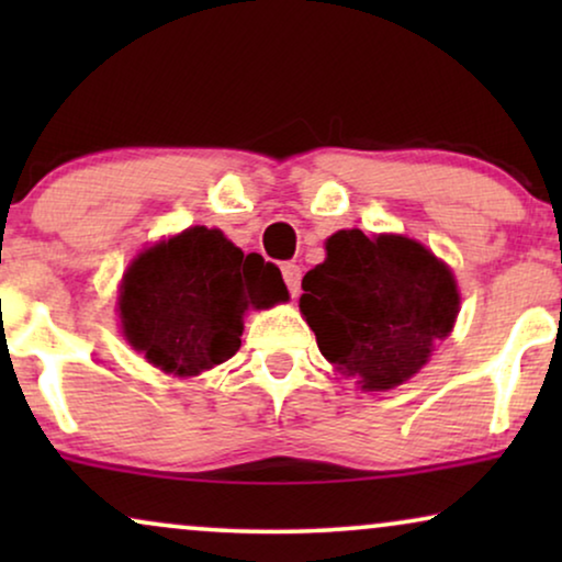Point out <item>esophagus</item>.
<instances>
[{
  "mask_svg": "<svg viewBox=\"0 0 562 562\" xmlns=\"http://www.w3.org/2000/svg\"><path fill=\"white\" fill-rule=\"evenodd\" d=\"M281 273H283V281H286V286H289V294L296 296L299 283H302V268H299L296 263H283Z\"/></svg>",
  "mask_w": 562,
  "mask_h": 562,
  "instance_id": "1",
  "label": "esophagus"
}]
</instances>
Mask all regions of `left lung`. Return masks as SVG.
I'll return each instance as SVG.
<instances>
[{"label": "left lung", "instance_id": "obj_1", "mask_svg": "<svg viewBox=\"0 0 562 562\" xmlns=\"http://www.w3.org/2000/svg\"><path fill=\"white\" fill-rule=\"evenodd\" d=\"M325 263L304 276L299 310L319 352L363 391L412 379L460 312L456 276L432 250L404 235L340 229Z\"/></svg>", "mask_w": 562, "mask_h": 562}]
</instances>
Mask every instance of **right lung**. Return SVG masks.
Masks as SVG:
<instances>
[{"instance_id": "obj_1", "label": "right lung", "mask_w": 562, "mask_h": 562, "mask_svg": "<svg viewBox=\"0 0 562 562\" xmlns=\"http://www.w3.org/2000/svg\"><path fill=\"white\" fill-rule=\"evenodd\" d=\"M281 271L220 229L189 227L143 250L120 286L125 340L160 371L199 375L240 348L250 306L286 302Z\"/></svg>"}]
</instances>
